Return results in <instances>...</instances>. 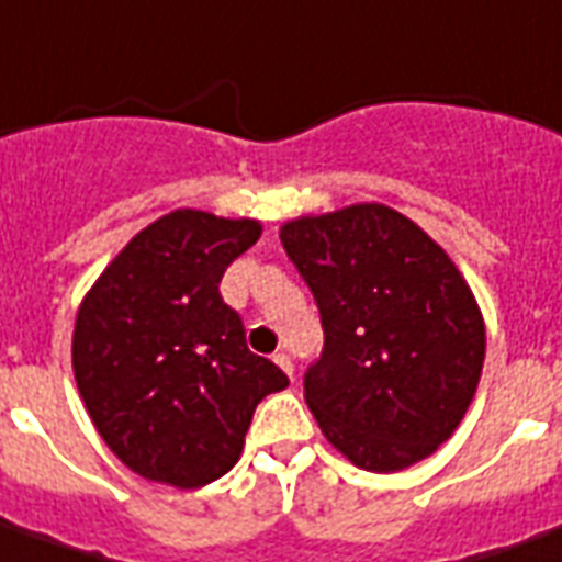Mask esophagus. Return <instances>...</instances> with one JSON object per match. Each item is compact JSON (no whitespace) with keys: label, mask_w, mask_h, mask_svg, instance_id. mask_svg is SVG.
Listing matches in <instances>:
<instances>
[{"label":"esophagus","mask_w":562,"mask_h":562,"mask_svg":"<svg viewBox=\"0 0 562 562\" xmlns=\"http://www.w3.org/2000/svg\"><path fill=\"white\" fill-rule=\"evenodd\" d=\"M273 362H277V366H280L289 376L294 374V362H291V357L285 353V350H277V353H273Z\"/></svg>","instance_id":"obj_1"}]
</instances>
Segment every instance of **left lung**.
I'll return each instance as SVG.
<instances>
[{
    "instance_id": "1",
    "label": "left lung",
    "mask_w": 562,
    "mask_h": 562,
    "mask_svg": "<svg viewBox=\"0 0 562 562\" xmlns=\"http://www.w3.org/2000/svg\"><path fill=\"white\" fill-rule=\"evenodd\" d=\"M280 241L324 327L303 376L321 434L376 474L430 457L460 427L486 357L481 306L457 265L383 203L306 214Z\"/></svg>"
}]
</instances>
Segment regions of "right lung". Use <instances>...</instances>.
Instances as JSON below:
<instances>
[{
    "label": "right lung",
    "instance_id": "obj_1",
    "mask_svg": "<svg viewBox=\"0 0 562 562\" xmlns=\"http://www.w3.org/2000/svg\"><path fill=\"white\" fill-rule=\"evenodd\" d=\"M250 217L177 209L140 229L85 294L72 374L123 465L177 490L224 477L265 395L289 385L244 341L221 277L259 241Z\"/></svg>",
    "mask_w": 562,
    "mask_h": 562
}]
</instances>
